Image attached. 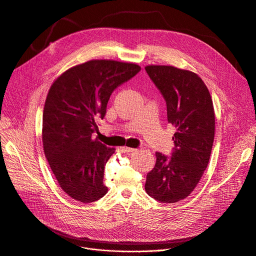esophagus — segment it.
<instances>
[{"label":"esophagus","mask_w":256,"mask_h":256,"mask_svg":"<svg viewBox=\"0 0 256 256\" xmlns=\"http://www.w3.org/2000/svg\"><path fill=\"white\" fill-rule=\"evenodd\" d=\"M120 150H122V152H126V154H130V152H134L136 150L132 148H128V146H122V148H120Z\"/></svg>","instance_id":"esophagus-1"}]
</instances>
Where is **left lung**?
Here are the masks:
<instances>
[{
  "label": "left lung",
  "mask_w": 256,
  "mask_h": 256,
  "mask_svg": "<svg viewBox=\"0 0 256 256\" xmlns=\"http://www.w3.org/2000/svg\"><path fill=\"white\" fill-rule=\"evenodd\" d=\"M144 69L166 100L168 122L177 128L172 156L156 152L144 189L160 202L176 203L193 192L208 166L215 134L213 102L204 81L192 71L168 65Z\"/></svg>",
  "instance_id": "obj_1"
}]
</instances>
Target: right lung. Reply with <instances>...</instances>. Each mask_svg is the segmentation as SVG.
Listing matches in <instances>:
<instances>
[{
	"instance_id": "1",
	"label": "right lung",
	"mask_w": 256,
	"mask_h": 256,
	"mask_svg": "<svg viewBox=\"0 0 256 256\" xmlns=\"http://www.w3.org/2000/svg\"><path fill=\"white\" fill-rule=\"evenodd\" d=\"M140 70L134 63L90 60L69 68L51 85L43 110V148L59 186L72 199L92 203L108 193L104 166L116 148L92 134L112 92Z\"/></svg>"
}]
</instances>
